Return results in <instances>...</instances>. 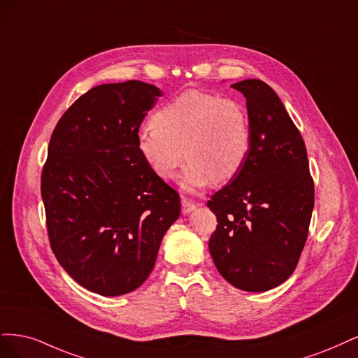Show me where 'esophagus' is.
I'll list each match as a JSON object with an SVG mask.
<instances>
[{"label":"esophagus","mask_w":358,"mask_h":358,"mask_svg":"<svg viewBox=\"0 0 358 358\" xmlns=\"http://www.w3.org/2000/svg\"><path fill=\"white\" fill-rule=\"evenodd\" d=\"M198 205L199 203H194V202H192V201H189L186 198H181V211H182L184 215L190 214L193 210H196V206H198Z\"/></svg>","instance_id":"obj_1"}]
</instances>
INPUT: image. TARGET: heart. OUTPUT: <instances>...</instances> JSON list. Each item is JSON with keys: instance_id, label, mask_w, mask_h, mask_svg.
Here are the masks:
<instances>
[{"instance_id": "b5f03b06", "label": "heart", "mask_w": 358, "mask_h": 358, "mask_svg": "<svg viewBox=\"0 0 358 358\" xmlns=\"http://www.w3.org/2000/svg\"><path fill=\"white\" fill-rule=\"evenodd\" d=\"M250 145L245 108L235 99L198 89L182 92L165 103L153 116V123L144 124L136 135L138 152L164 181L177 178L186 155L189 165L181 184L187 192L235 178Z\"/></svg>"}]
</instances>
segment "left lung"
Returning <instances> with one entry per match:
<instances>
[{"label":"left lung","mask_w":358,"mask_h":358,"mask_svg":"<svg viewBox=\"0 0 358 358\" xmlns=\"http://www.w3.org/2000/svg\"><path fill=\"white\" fill-rule=\"evenodd\" d=\"M247 99L248 156L238 176L214 193L210 252L223 278L244 292H268L288 280L302 255L314 208L306 147L275 90L262 80L234 83Z\"/></svg>","instance_id":"8db88e82"}]
</instances>
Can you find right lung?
<instances>
[{
	"mask_svg": "<svg viewBox=\"0 0 358 358\" xmlns=\"http://www.w3.org/2000/svg\"><path fill=\"white\" fill-rule=\"evenodd\" d=\"M159 96L162 90L138 80L92 87L50 138L41 174L50 247L74 281L101 296L140 287L180 217L178 193L136 148Z\"/></svg>",
	"mask_w": 358,
	"mask_h": 358,
	"instance_id": "add662e5",
	"label": "right lung"
}]
</instances>
